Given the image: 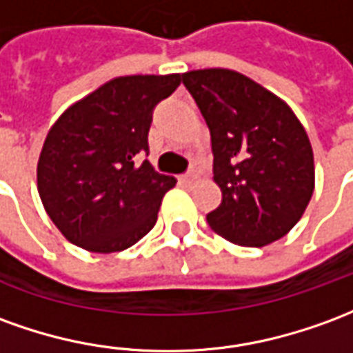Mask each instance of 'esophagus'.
Returning <instances> with one entry per match:
<instances>
[{"label": "esophagus", "mask_w": 353, "mask_h": 353, "mask_svg": "<svg viewBox=\"0 0 353 353\" xmlns=\"http://www.w3.org/2000/svg\"><path fill=\"white\" fill-rule=\"evenodd\" d=\"M179 181L185 185H191L194 181V174H185V176L179 177Z\"/></svg>", "instance_id": "obj_1"}]
</instances>
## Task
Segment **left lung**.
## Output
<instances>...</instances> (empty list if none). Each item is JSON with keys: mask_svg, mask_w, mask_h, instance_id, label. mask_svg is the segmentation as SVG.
I'll use <instances>...</instances> for the list:
<instances>
[{"mask_svg": "<svg viewBox=\"0 0 353 353\" xmlns=\"http://www.w3.org/2000/svg\"><path fill=\"white\" fill-rule=\"evenodd\" d=\"M210 130L221 202L206 219L239 246H265L298 223L315 187L312 143L279 95L245 74L202 68L181 76Z\"/></svg>", "mask_w": 353, "mask_h": 353, "instance_id": "1", "label": "left lung"}]
</instances>
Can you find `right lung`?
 Instances as JSON below:
<instances>
[{"mask_svg": "<svg viewBox=\"0 0 353 353\" xmlns=\"http://www.w3.org/2000/svg\"><path fill=\"white\" fill-rule=\"evenodd\" d=\"M181 74L112 78L66 108L49 128L38 159V193L66 241L83 250H125L157 223L176 177L157 174L135 157L149 151L147 134L159 101Z\"/></svg>", "mask_w": 353, "mask_h": 353, "instance_id": "1", "label": "right lung"}]
</instances>
